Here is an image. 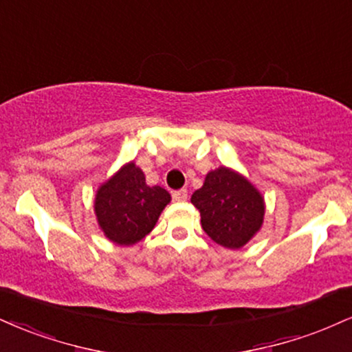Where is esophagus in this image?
Segmentation results:
<instances>
[{"label": "esophagus", "instance_id": "esophagus-1", "mask_svg": "<svg viewBox=\"0 0 352 352\" xmlns=\"http://www.w3.org/2000/svg\"><path fill=\"white\" fill-rule=\"evenodd\" d=\"M172 197H173V200H175V201H185V200H187V197H188V192L185 188L177 190V192L172 193Z\"/></svg>", "mask_w": 352, "mask_h": 352}]
</instances>
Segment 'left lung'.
Returning a JSON list of instances; mask_svg holds the SVG:
<instances>
[{"instance_id":"left-lung-1","label":"left lung","mask_w":352,"mask_h":352,"mask_svg":"<svg viewBox=\"0 0 352 352\" xmlns=\"http://www.w3.org/2000/svg\"><path fill=\"white\" fill-rule=\"evenodd\" d=\"M192 203L200 211L203 231L226 249H241L264 224L262 193L243 173L224 165L206 173Z\"/></svg>"}]
</instances>
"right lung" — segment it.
<instances>
[{"instance_id":"add662e5","label":"right lung","mask_w":352,"mask_h":352,"mask_svg":"<svg viewBox=\"0 0 352 352\" xmlns=\"http://www.w3.org/2000/svg\"><path fill=\"white\" fill-rule=\"evenodd\" d=\"M172 200L167 190L146 184L134 160L101 184L95 195V217L104 238L118 245H134L154 230Z\"/></svg>"}]
</instances>
